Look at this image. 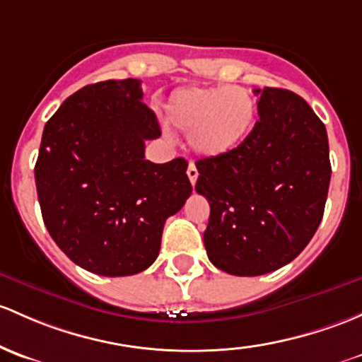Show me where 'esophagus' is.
Masks as SVG:
<instances>
[{"instance_id":"esophagus-1","label":"esophagus","mask_w":362,"mask_h":362,"mask_svg":"<svg viewBox=\"0 0 362 362\" xmlns=\"http://www.w3.org/2000/svg\"><path fill=\"white\" fill-rule=\"evenodd\" d=\"M197 168H196V165H194V163H189V168H187V177H189V180H191V184L194 185L196 184V180H197Z\"/></svg>"}]
</instances>
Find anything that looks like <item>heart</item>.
Masks as SVG:
<instances>
[{
  "label": "heart",
  "mask_w": 362,
  "mask_h": 362,
  "mask_svg": "<svg viewBox=\"0 0 362 362\" xmlns=\"http://www.w3.org/2000/svg\"><path fill=\"white\" fill-rule=\"evenodd\" d=\"M257 116L253 95L241 86H185L166 104L171 127L189 133L197 154L216 158L248 136Z\"/></svg>",
  "instance_id": "obj_1"
}]
</instances>
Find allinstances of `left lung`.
I'll use <instances>...</instances> for the list:
<instances>
[{"label": "left lung", "mask_w": 362, "mask_h": 362, "mask_svg": "<svg viewBox=\"0 0 362 362\" xmlns=\"http://www.w3.org/2000/svg\"><path fill=\"white\" fill-rule=\"evenodd\" d=\"M258 121L232 152L196 163L210 203L204 248L216 269L262 276L298 257L321 223L332 165L322 121L300 95L255 90Z\"/></svg>", "instance_id": "left-lung-1"}]
</instances>
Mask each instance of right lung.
I'll return each instance as SVG.
<instances>
[{
	"label": "right lung",
	"mask_w": 362,
	"mask_h": 362,
	"mask_svg": "<svg viewBox=\"0 0 362 362\" xmlns=\"http://www.w3.org/2000/svg\"><path fill=\"white\" fill-rule=\"evenodd\" d=\"M142 97L132 78L78 90L45 124L34 166L52 239L98 276H133L154 264L166 218L192 192L185 159H146V142L161 128Z\"/></svg>",
	"instance_id": "1"
}]
</instances>
